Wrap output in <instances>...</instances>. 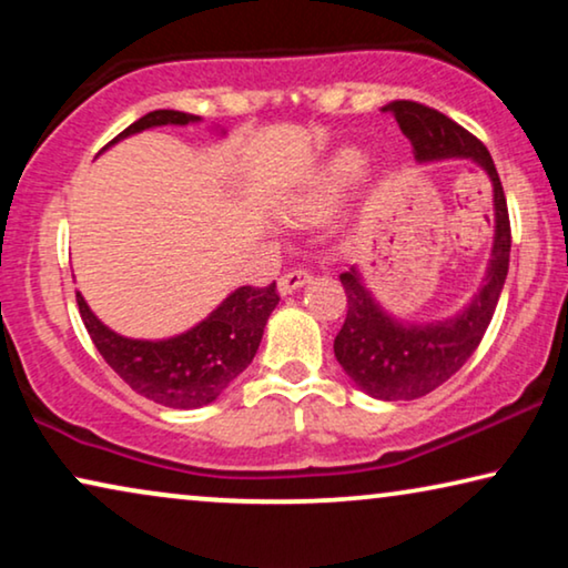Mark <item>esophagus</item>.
Segmentation results:
<instances>
[{
	"label": "esophagus",
	"mask_w": 568,
	"mask_h": 568,
	"mask_svg": "<svg viewBox=\"0 0 568 568\" xmlns=\"http://www.w3.org/2000/svg\"><path fill=\"white\" fill-rule=\"evenodd\" d=\"M307 282H310V274L305 268H292V271H286L282 278H278V292L292 294L294 290H300V286Z\"/></svg>",
	"instance_id": "1"
}]
</instances>
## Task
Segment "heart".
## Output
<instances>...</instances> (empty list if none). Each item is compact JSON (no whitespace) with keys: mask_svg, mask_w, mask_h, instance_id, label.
Segmentation results:
<instances>
[{"mask_svg":"<svg viewBox=\"0 0 568 568\" xmlns=\"http://www.w3.org/2000/svg\"><path fill=\"white\" fill-rule=\"evenodd\" d=\"M364 162L367 160H364L362 150H354V146L338 150L307 178L302 189L294 191L284 201V212L290 216H300V220H310V216H321L323 212H328L344 196L348 185L362 175Z\"/></svg>","mask_w":568,"mask_h":568,"instance_id":"b5f03b06","label":"heart"}]
</instances>
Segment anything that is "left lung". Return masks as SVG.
<instances>
[{
	"label": "left lung",
	"instance_id": "obj_1",
	"mask_svg": "<svg viewBox=\"0 0 568 568\" xmlns=\"http://www.w3.org/2000/svg\"><path fill=\"white\" fill-rule=\"evenodd\" d=\"M393 113L403 134L414 144L418 162L463 158L473 160L491 178L494 185V247L484 284L470 305L447 321L400 323L387 315L362 274L352 266L341 274L346 290V321L341 325L333 352L356 387L379 400H414L447 383L476 352L491 323L496 302L509 271V212L491 154L480 139L457 126L445 113L414 100H393L383 108Z\"/></svg>",
	"mask_w": 568,
	"mask_h": 568
}]
</instances>
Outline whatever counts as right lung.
Segmentation results:
<instances>
[{"label":"right lung","instance_id":"right-lung-1","mask_svg":"<svg viewBox=\"0 0 568 568\" xmlns=\"http://www.w3.org/2000/svg\"><path fill=\"white\" fill-rule=\"evenodd\" d=\"M199 121V115L183 111H152L123 129L111 144L144 129ZM77 305L92 344L131 390L168 408H201L220 398L224 387L253 362L278 294L276 282L263 290L240 286L191 331L162 341L119 336L98 321L80 292Z\"/></svg>","mask_w":568,"mask_h":568}]
</instances>
